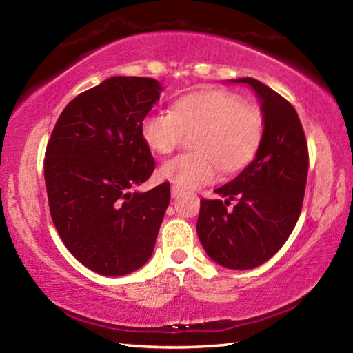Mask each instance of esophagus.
<instances>
[{
    "mask_svg": "<svg viewBox=\"0 0 353 353\" xmlns=\"http://www.w3.org/2000/svg\"><path fill=\"white\" fill-rule=\"evenodd\" d=\"M181 193H182V188L177 187V185H172V187H171V196H172V198H177V196L181 194Z\"/></svg>",
    "mask_w": 353,
    "mask_h": 353,
    "instance_id": "obj_1",
    "label": "esophagus"
}]
</instances>
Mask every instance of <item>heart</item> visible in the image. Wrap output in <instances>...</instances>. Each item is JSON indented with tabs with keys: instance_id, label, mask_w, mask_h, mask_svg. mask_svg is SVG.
Returning <instances> with one entry per match:
<instances>
[{
	"instance_id": "heart-1",
	"label": "heart",
	"mask_w": 353,
	"mask_h": 353,
	"mask_svg": "<svg viewBox=\"0 0 353 353\" xmlns=\"http://www.w3.org/2000/svg\"><path fill=\"white\" fill-rule=\"evenodd\" d=\"M196 132L193 152L172 157L160 166V176L181 188H199L218 177L243 170L255 157L265 135V115L243 103L236 93L207 88L185 94L171 112H151L143 118L141 139L152 151L170 154L183 132Z\"/></svg>"
}]
</instances>
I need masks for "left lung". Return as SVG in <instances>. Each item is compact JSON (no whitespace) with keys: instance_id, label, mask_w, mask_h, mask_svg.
<instances>
[{"instance_id":"left-lung-1","label":"left lung","mask_w":353,"mask_h":353,"mask_svg":"<svg viewBox=\"0 0 353 353\" xmlns=\"http://www.w3.org/2000/svg\"><path fill=\"white\" fill-rule=\"evenodd\" d=\"M265 115V135L252 163L214 190L225 198L201 199L196 224L212 260L230 270H250L270 260L288 240L302 210L308 174V145L294 107L254 77ZM232 200L234 209H229Z\"/></svg>"}]
</instances>
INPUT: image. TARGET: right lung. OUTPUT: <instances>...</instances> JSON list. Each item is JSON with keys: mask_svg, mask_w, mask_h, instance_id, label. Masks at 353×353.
<instances>
[{"mask_svg": "<svg viewBox=\"0 0 353 353\" xmlns=\"http://www.w3.org/2000/svg\"><path fill=\"white\" fill-rule=\"evenodd\" d=\"M160 90L152 77H109L70 101L46 145L52 223L70 252L101 276L145 265L170 204L166 182L130 191L155 168L140 126Z\"/></svg>", "mask_w": 353, "mask_h": 353, "instance_id": "obj_1", "label": "right lung"}]
</instances>
